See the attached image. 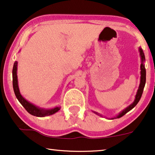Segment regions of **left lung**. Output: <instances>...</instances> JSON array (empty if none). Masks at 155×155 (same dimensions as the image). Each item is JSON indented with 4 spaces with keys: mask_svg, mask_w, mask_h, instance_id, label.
I'll return each instance as SVG.
<instances>
[{
    "mask_svg": "<svg viewBox=\"0 0 155 155\" xmlns=\"http://www.w3.org/2000/svg\"><path fill=\"white\" fill-rule=\"evenodd\" d=\"M139 53H140V57H141V80H140L139 87V89H138V90H137V94H136L134 101L132 104H130V105L128 106L127 107H126L125 109H123L122 111H120V112L119 113L117 116H115V117L111 118V119L119 118L122 117V116H124L125 114H127L128 111H130L131 109H132L133 108H134V107L137 105L138 102H139V101H140V99H141L142 94H143V91L145 84H146V68H145V65H144V62H145V61H146V58H145V54L143 53V51L141 48H140V47L139 48ZM94 113H95L96 114H97V115H98L100 116H102L101 114H100L99 113H97V112H96V111H94Z\"/></svg>",
    "mask_w": 155,
    "mask_h": 155,
    "instance_id": "1",
    "label": "left lung"
}]
</instances>
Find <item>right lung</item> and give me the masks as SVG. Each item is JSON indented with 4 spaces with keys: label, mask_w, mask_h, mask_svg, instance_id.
<instances>
[{
    "label": "right lung",
    "mask_w": 155,
    "mask_h": 155,
    "mask_svg": "<svg viewBox=\"0 0 155 155\" xmlns=\"http://www.w3.org/2000/svg\"><path fill=\"white\" fill-rule=\"evenodd\" d=\"M17 65L18 62L16 61L14 64L12 70L13 89L16 98H17L18 101L20 102V103L22 104L23 107L26 109V111H27L29 114H30L31 115L37 116V117H45V116L53 115V114L58 112L61 108L60 107H55L51 109L40 108L39 107L35 105V104L31 103L29 101H28L27 100L25 99L24 97L22 96V95L21 94L19 91V88H18L17 78Z\"/></svg>",
    "instance_id": "right-lung-1"
}]
</instances>
